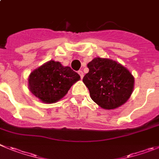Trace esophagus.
Masks as SVG:
<instances>
[{
    "instance_id": "esophagus-1",
    "label": "esophagus",
    "mask_w": 159,
    "mask_h": 159,
    "mask_svg": "<svg viewBox=\"0 0 159 159\" xmlns=\"http://www.w3.org/2000/svg\"><path fill=\"white\" fill-rule=\"evenodd\" d=\"M78 73L79 75H80V78L83 79V77H84V72H83V71L80 70V71H78Z\"/></svg>"
}]
</instances>
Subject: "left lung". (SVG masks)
Masks as SVG:
<instances>
[{
  "label": "left lung",
  "instance_id": "obj_1",
  "mask_svg": "<svg viewBox=\"0 0 159 159\" xmlns=\"http://www.w3.org/2000/svg\"><path fill=\"white\" fill-rule=\"evenodd\" d=\"M89 72L83 79L91 99L102 108L113 110L128 101L134 77L120 64L106 58H94L87 64Z\"/></svg>",
  "mask_w": 159,
  "mask_h": 159
}]
</instances>
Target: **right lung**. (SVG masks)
<instances>
[{"instance_id":"1","label":"right lung","mask_w":159,"mask_h":159,"mask_svg":"<svg viewBox=\"0 0 159 159\" xmlns=\"http://www.w3.org/2000/svg\"><path fill=\"white\" fill-rule=\"evenodd\" d=\"M80 76L70 67L50 61L30 73L29 88L43 102L53 103L64 97Z\"/></svg>"}]
</instances>
